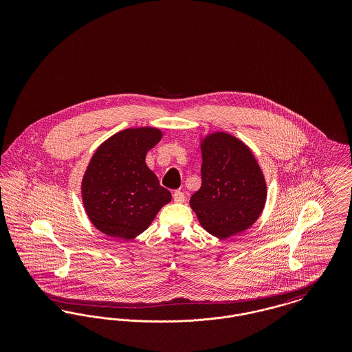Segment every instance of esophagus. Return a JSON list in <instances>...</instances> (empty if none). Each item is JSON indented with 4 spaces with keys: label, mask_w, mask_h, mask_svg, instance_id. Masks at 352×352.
<instances>
[{
    "label": "esophagus",
    "mask_w": 352,
    "mask_h": 352,
    "mask_svg": "<svg viewBox=\"0 0 352 352\" xmlns=\"http://www.w3.org/2000/svg\"><path fill=\"white\" fill-rule=\"evenodd\" d=\"M173 199H174V201L175 203H184V194L182 192V191H174L173 192Z\"/></svg>",
    "instance_id": "obj_1"
}]
</instances>
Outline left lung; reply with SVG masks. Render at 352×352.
<instances>
[{
    "instance_id": "8db88e82",
    "label": "left lung",
    "mask_w": 352,
    "mask_h": 352,
    "mask_svg": "<svg viewBox=\"0 0 352 352\" xmlns=\"http://www.w3.org/2000/svg\"><path fill=\"white\" fill-rule=\"evenodd\" d=\"M201 186L190 199L201 227L226 240L251 228L268 197L264 173L251 148L234 134L199 135Z\"/></svg>"
}]
</instances>
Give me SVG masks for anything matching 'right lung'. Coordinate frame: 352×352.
Masks as SVG:
<instances>
[{
  "instance_id": "add662e5",
  "label": "right lung",
  "mask_w": 352,
  "mask_h": 352,
  "mask_svg": "<svg viewBox=\"0 0 352 352\" xmlns=\"http://www.w3.org/2000/svg\"><path fill=\"white\" fill-rule=\"evenodd\" d=\"M162 138L154 126L128 128L111 135L91 157L82 179V201L94 227L109 237L132 240L171 201L148 168V151Z\"/></svg>"
}]
</instances>
